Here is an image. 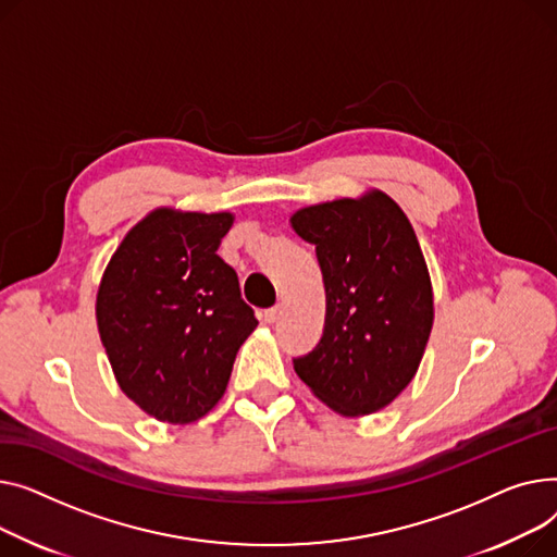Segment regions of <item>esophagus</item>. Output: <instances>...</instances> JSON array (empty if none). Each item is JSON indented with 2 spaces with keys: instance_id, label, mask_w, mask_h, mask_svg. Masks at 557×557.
<instances>
[{
  "instance_id": "1",
  "label": "esophagus",
  "mask_w": 557,
  "mask_h": 557,
  "mask_svg": "<svg viewBox=\"0 0 557 557\" xmlns=\"http://www.w3.org/2000/svg\"><path fill=\"white\" fill-rule=\"evenodd\" d=\"M281 312H283L281 306H274V308H270V310L263 312V321H265V323H276L278 317H281Z\"/></svg>"
}]
</instances>
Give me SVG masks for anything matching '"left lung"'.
I'll return each mask as SVG.
<instances>
[{
	"mask_svg": "<svg viewBox=\"0 0 557 557\" xmlns=\"http://www.w3.org/2000/svg\"><path fill=\"white\" fill-rule=\"evenodd\" d=\"M289 222L314 245L325 287L323 335L294 371L337 413H375L413 380L434 323L413 226L382 190L299 209Z\"/></svg>",
	"mask_w": 557,
	"mask_h": 557,
	"instance_id": "left-lung-1",
	"label": "left lung"
}]
</instances>
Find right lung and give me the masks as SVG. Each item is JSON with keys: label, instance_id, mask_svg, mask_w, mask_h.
<instances>
[{"label": "right lung", "instance_id": "right-lung-1", "mask_svg": "<svg viewBox=\"0 0 557 557\" xmlns=\"http://www.w3.org/2000/svg\"><path fill=\"white\" fill-rule=\"evenodd\" d=\"M232 213L154 209L125 234L96 294L98 335L123 394L188 424L224 396L258 325L238 274L215 253Z\"/></svg>", "mask_w": 557, "mask_h": 557}]
</instances>
